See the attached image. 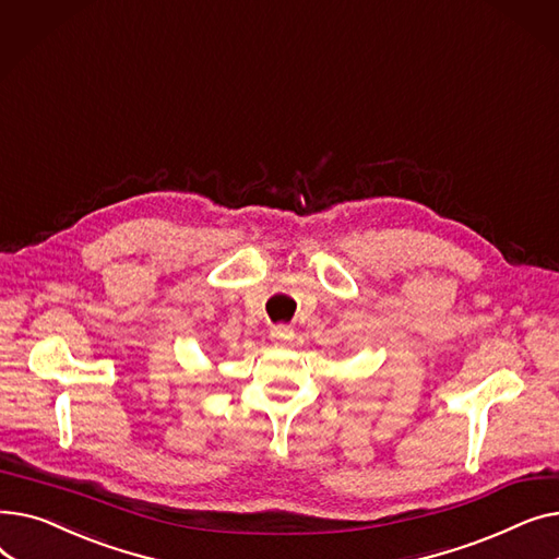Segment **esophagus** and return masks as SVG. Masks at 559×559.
Instances as JSON below:
<instances>
[{
    "instance_id": "34e87169",
    "label": "esophagus",
    "mask_w": 559,
    "mask_h": 559,
    "mask_svg": "<svg viewBox=\"0 0 559 559\" xmlns=\"http://www.w3.org/2000/svg\"><path fill=\"white\" fill-rule=\"evenodd\" d=\"M270 337L274 342H289V340H295V329L287 326V324H278L270 331Z\"/></svg>"
}]
</instances>
